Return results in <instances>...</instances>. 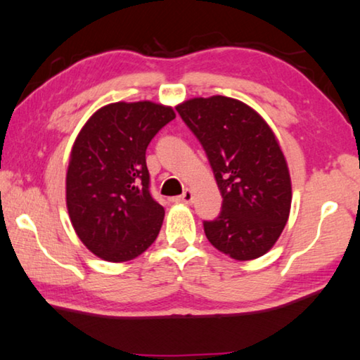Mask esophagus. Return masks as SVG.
I'll return each instance as SVG.
<instances>
[{
    "label": "esophagus",
    "instance_id": "obj_1",
    "mask_svg": "<svg viewBox=\"0 0 360 360\" xmlns=\"http://www.w3.org/2000/svg\"><path fill=\"white\" fill-rule=\"evenodd\" d=\"M192 200H193V192H192L191 189H186L184 193H182V195L174 198V202H182V203H186V205L192 203Z\"/></svg>",
    "mask_w": 360,
    "mask_h": 360
}]
</instances>
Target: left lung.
Instances as JSON below:
<instances>
[{
    "label": "left lung",
    "mask_w": 360,
    "mask_h": 360,
    "mask_svg": "<svg viewBox=\"0 0 360 360\" xmlns=\"http://www.w3.org/2000/svg\"><path fill=\"white\" fill-rule=\"evenodd\" d=\"M176 110L207 152L222 195L218 218L203 222L205 236L232 259L266 255L292 207V179L274 131L252 107L226 96L193 98Z\"/></svg>",
    "instance_id": "left-lung-1"
}]
</instances>
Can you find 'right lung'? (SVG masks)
Instances as JSON below:
<instances>
[{
  "mask_svg": "<svg viewBox=\"0 0 360 360\" xmlns=\"http://www.w3.org/2000/svg\"><path fill=\"white\" fill-rule=\"evenodd\" d=\"M174 118L173 107L150 101L113 102L96 110L73 142L68 216L79 240L101 259H134L155 242L165 208L150 195L146 150Z\"/></svg>",
  "mask_w": 360,
  "mask_h": 360,
  "instance_id": "1",
  "label": "right lung"
}]
</instances>
